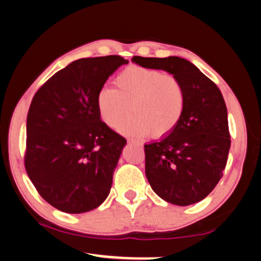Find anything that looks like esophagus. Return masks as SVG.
Here are the masks:
<instances>
[{
	"mask_svg": "<svg viewBox=\"0 0 261 261\" xmlns=\"http://www.w3.org/2000/svg\"><path fill=\"white\" fill-rule=\"evenodd\" d=\"M127 143H129V145H132V146H135V147H137V148H139V149H143V144L139 143V141L129 140V141H127Z\"/></svg>",
	"mask_w": 261,
	"mask_h": 261,
	"instance_id": "34e87169",
	"label": "esophagus"
}]
</instances>
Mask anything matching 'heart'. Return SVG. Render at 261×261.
Masks as SVG:
<instances>
[{"label": "heart", "instance_id": "1", "mask_svg": "<svg viewBox=\"0 0 261 261\" xmlns=\"http://www.w3.org/2000/svg\"><path fill=\"white\" fill-rule=\"evenodd\" d=\"M115 85L116 90L103 87L96 98L106 125L116 126L129 107L133 115L117 125L125 136L141 138L151 132L155 138H163L179 124L187 108V92L174 74L132 65L117 74Z\"/></svg>", "mask_w": 261, "mask_h": 261}]
</instances>
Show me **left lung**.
Here are the masks:
<instances>
[{"mask_svg": "<svg viewBox=\"0 0 261 261\" xmlns=\"http://www.w3.org/2000/svg\"><path fill=\"white\" fill-rule=\"evenodd\" d=\"M140 67L165 70L183 84L187 108L169 136L145 145V173L153 191L170 204L206 198L223 175L230 148L226 102L196 65L178 56H134Z\"/></svg>", "mask_w": 261, "mask_h": 261, "instance_id": "obj_1", "label": "left lung"}]
</instances>
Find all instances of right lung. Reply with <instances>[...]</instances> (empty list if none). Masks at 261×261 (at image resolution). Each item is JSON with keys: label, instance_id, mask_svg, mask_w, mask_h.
<instances>
[{"label": "right lung", "instance_id": "1", "mask_svg": "<svg viewBox=\"0 0 261 261\" xmlns=\"http://www.w3.org/2000/svg\"><path fill=\"white\" fill-rule=\"evenodd\" d=\"M127 62L118 55L73 61L33 96L25 169L39 194L59 211L85 213L108 197L126 140L101 121L96 98Z\"/></svg>", "mask_w": 261, "mask_h": 261}]
</instances>
